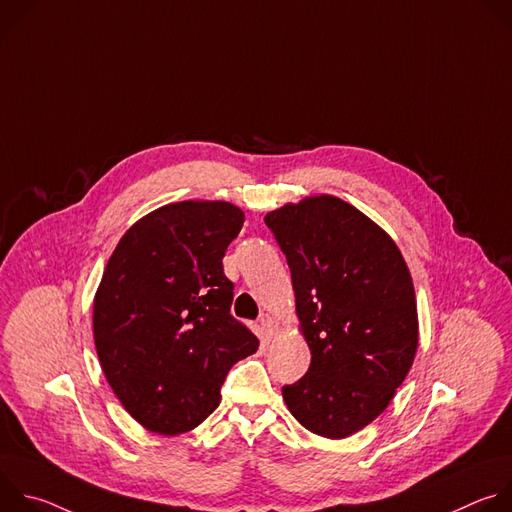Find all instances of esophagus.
Here are the masks:
<instances>
[{
	"mask_svg": "<svg viewBox=\"0 0 512 512\" xmlns=\"http://www.w3.org/2000/svg\"><path fill=\"white\" fill-rule=\"evenodd\" d=\"M259 324H261V328L265 330V334H267V338H275L277 334H279V322L271 316V314H261L259 316Z\"/></svg>",
	"mask_w": 512,
	"mask_h": 512,
	"instance_id": "34e87169",
	"label": "esophagus"
}]
</instances>
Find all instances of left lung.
I'll use <instances>...</instances> for the list:
<instances>
[{"mask_svg":"<svg viewBox=\"0 0 512 512\" xmlns=\"http://www.w3.org/2000/svg\"><path fill=\"white\" fill-rule=\"evenodd\" d=\"M265 225L285 253L312 354L283 401L312 433L342 440L387 409L413 364L419 322L409 267L375 221L330 194L287 202Z\"/></svg>","mask_w":512,"mask_h":512,"instance_id":"left-lung-1","label":"left lung"}]
</instances>
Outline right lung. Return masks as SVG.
Listing matches in <instances>:
<instances>
[{
    "label": "right lung",
    "mask_w": 512,
    "mask_h": 512,
    "mask_svg": "<svg viewBox=\"0 0 512 512\" xmlns=\"http://www.w3.org/2000/svg\"><path fill=\"white\" fill-rule=\"evenodd\" d=\"M245 214L225 200L172 202L117 243L93 302L107 383L148 431L178 435L221 403L233 364L259 346L231 316L223 257Z\"/></svg>",
    "instance_id": "add662e5"
}]
</instances>
